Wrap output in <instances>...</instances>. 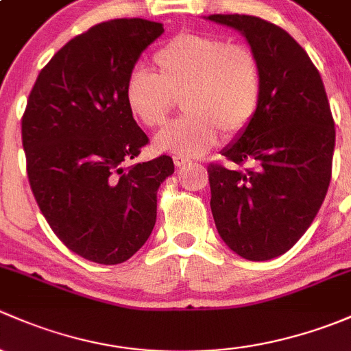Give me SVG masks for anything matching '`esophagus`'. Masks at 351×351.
I'll return each mask as SVG.
<instances>
[{
  "mask_svg": "<svg viewBox=\"0 0 351 351\" xmlns=\"http://www.w3.org/2000/svg\"><path fill=\"white\" fill-rule=\"evenodd\" d=\"M174 164H176L177 169H180V167H184V165L191 164V160H189V158H186V157H180V155H176Z\"/></svg>",
  "mask_w": 351,
  "mask_h": 351,
  "instance_id": "esophagus-1",
  "label": "esophagus"
}]
</instances>
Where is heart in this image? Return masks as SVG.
I'll list each match as a JSON object with an SVG mask.
<instances>
[{
	"instance_id": "heart-1",
	"label": "heart",
	"mask_w": 351,
	"mask_h": 351,
	"mask_svg": "<svg viewBox=\"0 0 351 351\" xmlns=\"http://www.w3.org/2000/svg\"><path fill=\"white\" fill-rule=\"evenodd\" d=\"M157 72L135 66L125 81V103L147 128L162 125L182 99L186 114L155 135L158 152L197 157L250 125L262 99L263 74L250 47L211 34H180L154 57Z\"/></svg>"
}]
</instances>
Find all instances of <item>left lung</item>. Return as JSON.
I'll use <instances>...</instances> for the list:
<instances>
[{"label": "left lung", "mask_w": 351, "mask_h": 351, "mask_svg": "<svg viewBox=\"0 0 351 351\" xmlns=\"http://www.w3.org/2000/svg\"><path fill=\"white\" fill-rule=\"evenodd\" d=\"M241 32L262 66L258 110L223 155L237 169L209 164L211 211L226 245L254 262L285 254L316 218L331 180L335 121L324 84L287 32L250 14H209Z\"/></svg>", "instance_id": "8db88e82"}]
</instances>
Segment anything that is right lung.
I'll return each instance as SVG.
<instances>
[{
  "mask_svg": "<svg viewBox=\"0 0 351 351\" xmlns=\"http://www.w3.org/2000/svg\"><path fill=\"white\" fill-rule=\"evenodd\" d=\"M157 21L120 18L69 40L42 69L21 118L32 193L74 254L117 265L140 250L157 219V191L174 174L169 155L125 167L149 136L123 89Z\"/></svg>",
  "mask_w": 351,
  "mask_h": 351,
  "instance_id": "1",
  "label": "right lung"
}]
</instances>
